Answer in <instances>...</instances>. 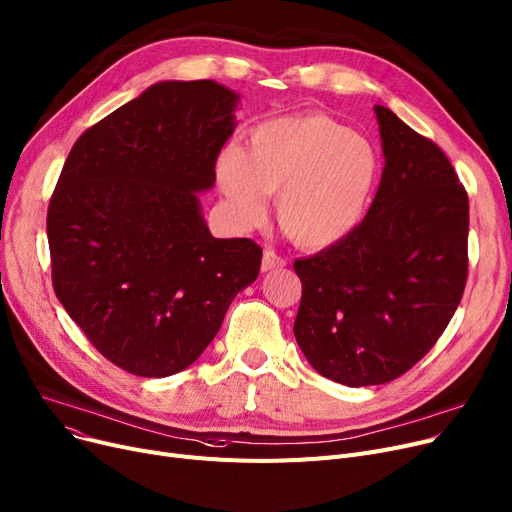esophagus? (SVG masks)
Segmentation results:
<instances>
[{
	"label": "esophagus",
	"instance_id": "esophagus-1",
	"mask_svg": "<svg viewBox=\"0 0 512 512\" xmlns=\"http://www.w3.org/2000/svg\"><path fill=\"white\" fill-rule=\"evenodd\" d=\"M286 261L272 249L263 251V259H261V272H270V270H278V267H284Z\"/></svg>",
	"mask_w": 512,
	"mask_h": 512
}]
</instances>
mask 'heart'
<instances>
[{
	"label": "heart",
	"instance_id": "heart-1",
	"mask_svg": "<svg viewBox=\"0 0 512 512\" xmlns=\"http://www.w3.org/2000/svg\"><path fill=\"white\" fill-rule=\"evenodd\" d=\"M378 180L373 145L321 114L265 120L251 130L247 151L230 147L218 159V182L236 224L257 226L267 195L278 193V222L303 249H326L353 234Z\"/></svg>",
	"mask_w": 512,
	"mask_h": 512
}]
</instances>
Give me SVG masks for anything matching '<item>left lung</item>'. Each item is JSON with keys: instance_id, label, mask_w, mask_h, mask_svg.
<instances>
[{"instance_id": "obj_1", "label": "left lung", "mask_w": 512, "mask_h": 512, "mask_svg": "<svg viewBox=\"0 0 512 512\" xmlns=\"http://www.w3.org/2000/svg\"><path fill=\"white\" fill-rule=\"evenodd\" d=\"M386 166L365 220L294 261V338L317 373L359 388L419 363L459 307L469 274V197L444 151L375 105Z\"/></svg>"}]
</instances>
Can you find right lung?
Instances as JSON below:
<instances>
[{
	"mask_svg": "<svg viewBox=\"0 0 512 512\" xmlns=\"http://www.w3.org/2000/svg\"><path fill=\"white\" fill-rule=\"evenodd\" d=\"M236 101L213 80L149 87L80 134L51 195L53 290L132 375L195 363L259 274L257 242L213 238L197 199L215 182Z\"/></svg>",
	"mask_w": 512,
	"mask_h": 512,
	"instance_id": "1",
	"label": "right lung"
}]
</instances>
